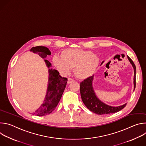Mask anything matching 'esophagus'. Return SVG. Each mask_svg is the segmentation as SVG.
Masks as SVG:
<instances>
[{
  "instance_id": "obj_1",
  "label": "esophagus",
  "mask_w": 146,
  "mask_h": 146,
  "mask_svg": "<svg viewBox=\"0 0 146 146\" xmlns=\"http://www.w3.org/2000/svg\"><path fill=\"white\" fill-rule=\"evenodd\" d=\"M74 81V80H73L72 78H68V84H70V83Z\"/></svg>"
}]
</instances>
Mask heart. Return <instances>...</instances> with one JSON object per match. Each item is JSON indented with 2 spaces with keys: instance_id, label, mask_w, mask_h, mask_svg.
<instances>
[{
  "instance_id": "b5f03b06",
  "label": "heart",
  "mask_w": 146,
  "mask_h": 146,
  "mask_svg": "<svg viewBox=\"0 0 146 146\" xmlns=\"http://www.w3.org/2000/svg\"><path fill=\"white\" fill-rule=\"evenodd\" d=\"M60 55H55L52 58L55 67L64 74H68L74 68V74L80 80L91 77L99 64L98 56L90 51L67 48L61 51Z\"/></svg>"
}]
</instances>
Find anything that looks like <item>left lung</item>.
Segmentation results:
<instances>
[{"instance_id": "8db88e82", "label": "left lung", "mask_w": 146, "mask_h": 146, "mask_svg": "<svg viewBox=\"0 0 146 146\" xmlns=\"http://www.w3.org/2000/svg\"><path fill=\"white\" fill-rule=\"evenodd\" d=\"M128 59L130 63L132 64L134 69V78L133 84L134 90L136 87V66L134 64L132 60L128 56ZM104 61L102 62L101 65ZM94 79V75L89 78L82 81L80 85V94L82 100L86 106L93 113L99 114H107L117 113L125 107L127 103L122 106L118 107H113L106 105L105 103L100 100L96 96L94 90L92 87V81Z\"/></svg>"}]
</instances>
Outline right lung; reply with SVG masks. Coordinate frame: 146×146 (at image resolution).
<instances>
[{"instance_id":"add662e5","label":"right lung","mask_w":146,"mask_h":146,"mask_svg":"<svg viewBox=\"0 0 146 146\" xmlns=\"http://www.w3.org/2000/svg\"><path fill=\"white\" fill-rule=\"evenodd\" d=\"M30 51L37 54L43 59L46 58L47 55H51L49 49L44 46L32 47ZM44 60L48 68L49 74L47 94L42 105L32 113V114L40 117L50 114L55 110L64 92L68 82V78L61 77L58 70L50 69L52 65L48 60L44 59Z\"/></svg>"}]
</instances>
